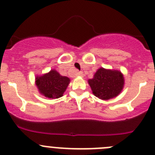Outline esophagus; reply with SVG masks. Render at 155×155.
Listing matches in <instances>:
<instances>
[{"label":"esophagus","instance_id":"34e87169","mask_svg":"<svg viewBox=\"0 0 155 155\" xmlns=\"http://www.w3.org/2000/svg\"><path fill=\"white\" fill-rule=\"evenodd\" d=\"M76 75H77V76H82V72H77V73H76Z\"/></svg>","mask_w":155,"mask_h":155}]
</instances>
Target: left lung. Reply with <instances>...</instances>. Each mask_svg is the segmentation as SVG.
<instances>
[{
    "label": "left lung",
    "mask_w": 155,
    "mask_h": 155,
    "mask_svg": "<svg viewBox=\"0 0 155 155\" xmlns=\"http://www.w3.org/2000/svg\"><path fill=\"white\" fill-rule=\"evenodd\" d=\"M88 83L94 94L102 100H109L118 96L124 85V77L118 70L100 68Z\"/></svg>",
    "instance_id": "8db88e82"
}]
</instances>
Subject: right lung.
I'll return each mask as SVG.
<instances>
[{
  "label": "right lung",
  "instance_id": "obj_1",
  "mask_svg": "<svg viewBox=\"0 0 155 155\" xmlns=\"http://www.w3.org/2000/svg\"><path fill=\"white\" fill-rule=\"evenodd\" d=\"M70 83V79L62 76L56 70H51L49 73L36 78V85L42 94L48 98H58Z\"/></svg>",
  "mask_w": 155,
  "mask_h": 155
}]
</instances>
